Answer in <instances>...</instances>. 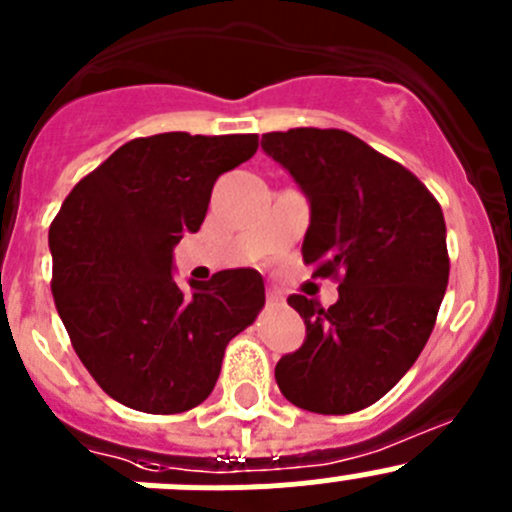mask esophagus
Returning <instances> with one entry per match:
<instances>
[{
  "instance_id": "esophagus-1",
  "label": "esophagus",
  "mask_w": 512,
  "mask_h": 512,
  "mask_svg": "<svg viewBox=\"0 0 512 512\" xmlns=\"http://www.w3.org/2000/svg\"><path fill=\"white\" fill-rule=\"evenodd\" d=\"M267 302H270V305H282V302H285V297H282L277 290H267Z\"/></svg>"
}]
</instances>
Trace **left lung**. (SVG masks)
I'll return each instance as SVG.
<instances>
[{
  "mask_svg": "<svg viewBox=\"0 0 512 512\" xmlns=\"http://www.w3.org/2000/svg\"><path fill=\"white\" fill-rule=\"evenodd\" d=\"M262 150L310 200L302 260L340 282L330 307L287 297L305 342L280 357L277 388L310 413H357L398 385L433 332L450 275L443 210L413 172L345 130L267 132Z\"/></svg>",
  "mask_w": 512,
  "mask_h": 512,
  "instance_id": "1",
  "label": "left lung"
}]
</instances>
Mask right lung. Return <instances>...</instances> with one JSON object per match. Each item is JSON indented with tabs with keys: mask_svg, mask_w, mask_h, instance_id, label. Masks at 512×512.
<instances>
[{
	"mask_svg": "<svg viewBox=\"0 0 512 512\" xmlns=\"http://www.w3.org/2000/svg\"><path fill=\"white\" fill-rule=\"evenodd\" d=\"M257 135L137 137L74 185L49 227L52 295L74 352L117 403L152 415L197 408L227 342L265 305L252 267L182 290L172 250L200 230L212 187Z\"/></svg>",
	"mask_w": 512,
	"mask_h": 512,
	"instance_id": "add662e5",
	"label": "right lung"
}]
</instances>
